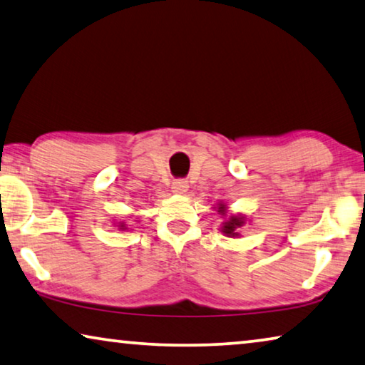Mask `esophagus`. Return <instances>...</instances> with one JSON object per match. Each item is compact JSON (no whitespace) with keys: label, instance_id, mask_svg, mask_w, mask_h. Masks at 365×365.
<instances>
[{"label":"esophagus","instance_id":"1","mask_svg":"<svg viewBox=\"0 0 365 365\" xmlns=\"http://www.w3.org/2000/svg\"><path fill=\"white\" fill-rule=\"evenodd\" d=\"M188 190V182L185 180H175L172 183V192L175 195H183Z\"/></svg>","mask_w":365,"mask_h":365}]
</instances>
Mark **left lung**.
<instances>
[{"mask_svg":"<svg viewBox=\"0 0 365 365\" xmlns=\"http://www.w3.org/2000/svg\"><path fill=\"white\" fill-rule=\"evenodd\" d=\"M217 214H221L224 219V222L221 225V232L225 237H232V239H237L240 234L237 232V229L242 227V225L245 224V216H242V214H229L227 212V207L222 203V201H219L217 203Z\"/></svg>","mask_w":365,"mask_h":365,"instance_id":"1","label":"left lung"}]
</instances>
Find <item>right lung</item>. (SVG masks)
Instances as JSON below:
<instances>
[{
  "label": "right lung",
  "mask_w": 365,
  "mask_h": 365,
  "mask_svg": "<svg viewBox=\"0 0 365 365\" xmlns=\"http://www.w3.org/2000/svg\"><path fill=\"white\" fill-rule=\"evenodd\" d=\"M113 225H115V227H118V230H126V229H128V227H126L125 222H115Z\"/></svg>",
  "instance_id": "add662e5"
}]
</instances>
